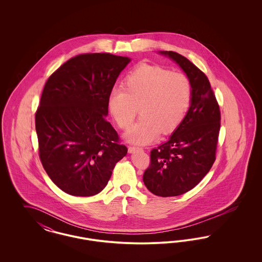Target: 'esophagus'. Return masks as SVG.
I'll list each match as a JSON object with an SVG mask.
<instances>
[{
    "label": "esophagus",
    "instance_id": "1",
    "mask_svg": "<svg viewBox=\"0 0 262 262\" xmlns=\"http://www.w3.org/2000/svg\"><path fill=\"white\" fill-rule=\"evenodd\" d=\"M141 149H142V148H140V147H138V146H128V152H129V153H133V152H135V151Z\"/></svg>",
    "mask_w": 262,
    "mask_h": 262
}]
</instances>
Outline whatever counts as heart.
Instances as JSON below:
<instances>
[{
    "mask_svg": "<svg viewBox=\"0 0 262 262\" xmlns=\"http://www.w3.org/2000/svg\"><path fill=\"white\" fill-rule=\"evenodd\" d=\"M192 97L189 78L158 64L141 63L125 76L123 88H113L108 109L117 125L127 130L137 107L141 117L127 134V139L147 143L159 133L169 135L182 124Z\"/></svg>",
    "mask_w": 262,
    "mask_h": 262,
    "instance_id": "obj_1",
    "label": "heart"
}]
</instances>
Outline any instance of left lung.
Here are the masks:
<instances>
[{
  "instance_id": "1",
  "label": "left lung",
  "mask_w": 262,
  "mask_h": 262,
  "mask_svg": "<svg viewBox=\"0 0 262 262\" xmlns=\"http://www.w3.org/2000/svg\"><path fill=\"white\" fill-rule=\"evenodd\" d=\"M187 74L192 97L187 115L170 139L150 152L143 183L158 196H177L192 189L211 169L221 125V113L208 77L186 57L163 51Z\"/></svg>"
}]
</instances>
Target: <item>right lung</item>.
Returning <instances> with one entry per match:
<instances>
[{"instance_id":"add662e5","label":"right lung","mask_w":262,"mask_h":262,"mask_svg":"<svg viewBox=\"0 0 262 262\" xmlns=\"http://www.w3.org/2000/svg\"><path fill=\"white\" fill-rule=\"evenodd\" d=\"M129 61L110 53L80 54L45 83L35 113L39 158L66 193H99L127 152L106 116L108 96Z\"/></svg>"}]
</instances>
